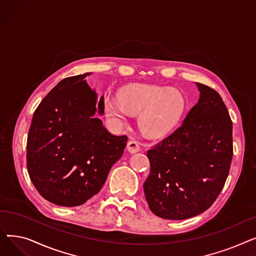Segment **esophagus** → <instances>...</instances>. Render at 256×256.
Masks as SVG:
<instances>
[{
  "mask_svg": "<svg viewBox=\"0 0 256 256\" xmlns=\"http://www.w3.org/2000/svg\"><path fill=\"white\" fill-rule=\"evenodd\" d=\"M126 150L130 154H136L140 152V146L136 141H130L126 144Z\"/></svg>",
  "mask_w": 256,
  "mask_h": 256,
  "instance_id": "esophagus-1",
  "label": "esophagus"
}]
</instances>
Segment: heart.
Listing matches in <instances>:
<instances>
[{
    "label": "heart",
    "instance_id": "1",
    "mask_svg": "<svg viewBox=\"0 0 256 256\" xmlns=\"http://www.w3.org/2000/svg\"><path fill=\"white\" fill-rule=\"evenodd\" d=\"M184 110V98L176 89L156 85L132 84L124 87L118 98H106L104 111L112 122L122 126L130 114H137L140 130L150 138H160L170 132Z\"/></svg>",
    "mask_w": 256,
    "mask_h": 256
}]
</instances>
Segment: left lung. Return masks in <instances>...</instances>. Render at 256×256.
I'll use <instances>...</instances> for the list:
<instances>
[{"instance_id":"left-lung-1","label":"left lung","mask_w":256,"mask_h":256,"mask_svg":"<svg viewBox=\"0 0 256 256\" xmlns=\"http://www.w3.org/2000/svg\"><path fill=\"white\" fill-rule=\"evenodd\" d=\"M198 102L182 124L147 152L143 188L158 217L184 220L206 210L222 191L232 160V122L220 94L196 83Z\"/></svg>"}]
</instances>
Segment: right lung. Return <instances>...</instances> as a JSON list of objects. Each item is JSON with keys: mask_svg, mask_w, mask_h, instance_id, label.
<instances>
[{"mask_svg": "<svg viewBox=\"0 0 256 256\" xmlns=\"http://www.w3.org/2000/svg\"><path fill=\"white\" fill-rule=\"evenodd\" d=\"M90 72L62 80L34 112L26 140V168L44 199L78 206L98 194L128 137L114 136L96 114L104 96L89 87Z\"/></svg>", "mask_w": 256, "mask_h": 256, "instance_id": "1", "label": "right lung"}]
</instances>
